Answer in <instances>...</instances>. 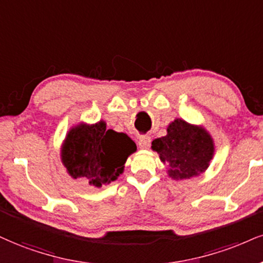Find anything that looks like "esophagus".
<instances>
[{
	"instance_id": "esophagus-1",
	"label": "esophagus",
	"mask_w": 263,
	"mask_h": 263,
	"mask_svg": "<svg viewBox=\"0 0 263 263\" xmlns=\"http://www.w3.org/2000/svg\"><path fill=\"white\" fill-rule=\"evenodd\" d=\"M138 144L140 148H147L151 144V138L148 137V135H141V137L139 138Z\"/></svg>"
}]
</instances>
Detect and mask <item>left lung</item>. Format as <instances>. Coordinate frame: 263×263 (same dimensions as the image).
Listing matches in <instances>:
<instances>
[{
	"label": "left lung",
	"instance_id": "8db88e82",
	"mask_svg": "<svg viewBox=\"0 0 263 263\" xmlns=\"http://www.w3.org/2000/svg\"><path fill=\"white\" fill-rule=\"evenodd\" d=\"M162 162L170 166L168 174L174 179L199 176L209 167L213 156V142L201 128L176 119L167 129V135L152 141Z\"/></svg>",
	"mask_w": 263,
	"mask_h": 263
}]
</instances>
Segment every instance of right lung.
<instances>
[{
  "label": "right lung",
  "mask_w": 263,
  "mask_h": 263,
  "mask_svg": "<svg viewBox=\"0 0 263 263\" xmlns=\"http://www.w3.org/2000/svg\"><path fill=\"white\" fill-rule=\"evenodd\" d=\"M137 145L123 133L107 129L105 122L78 125L68 134L62 161L73 178H84L91 185L111 183L123 172L126 158Z\"/></svg>",
  "instance_id": "add662e5"
}]
</instances>
